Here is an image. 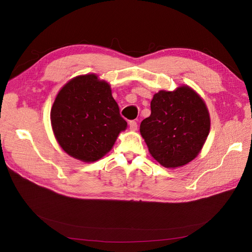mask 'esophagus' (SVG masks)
Segmentation results:
<instances>
[{"label":"esophagus","instance_id":"1","mask_svg":"<svg viewBox=\"0 0 252 252\" xmlns=\"http://www.w3.org/2000/svg\"><path fill=\"white\" fill-rule=\"evenodd\" d=\"M128 126H129L130 130H136L137 127H138V125H137V123L135 121H130L128 123Z\"/></svg>","mask_w":252,"mask_h":252}]
</instances>
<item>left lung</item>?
I'll return each mask as SVG.
<instances>
[{
    "label": "left lung",
    "instance_id": "obj_1",
    "mask_svg": "<svg viewBox=\"0 0 252 252\" xmlns=\"http://www.w3.org/2000/svg\"><path fill=\"white\" fill-rule=\"evenodd\" d=\"M151 114L140 133L154 159L166 168L192 161L208 137L210 116L204 100L191 87L161 90L151 101Z\"/></svg>",
    "mask_w": 252,
    "mask_h": 252
}]
</instances>
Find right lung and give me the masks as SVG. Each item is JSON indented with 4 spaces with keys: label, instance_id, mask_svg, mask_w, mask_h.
Masks as SVG:
<instances>
[{
    "label": "right lung",
    "instance_id": "1",
    "mask_svg": "<svg viewBox=\"0 0 252 252\" xmlns=\"http://www.w3.org/2000/svg\"><path fill=\"white\" fill-rule=\"evenodd\" d=\"M50 118L60 147L84 162L101 159L127 126L110 85L95 73L66 83L53 103Z\"/></svg>",
    "mask_w": 252,
    "mask_h": 252
}]
</instances>
